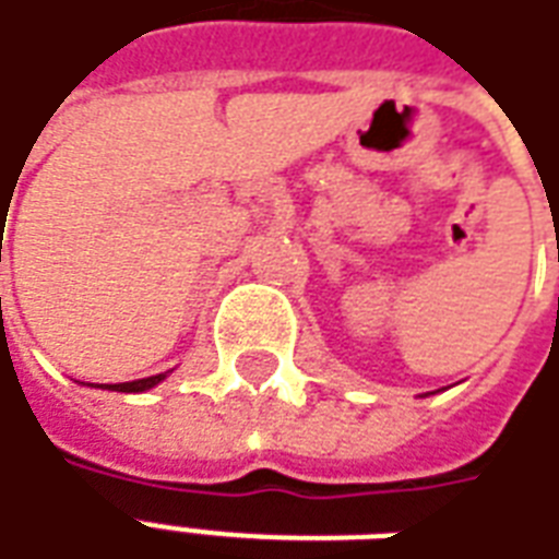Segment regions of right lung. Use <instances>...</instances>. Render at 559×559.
Masks as SVG:
<instances>
[{"label": "right lung", "instance_id": "obj_1", "mask_svg": "<svg viewBox=\"0 0 559 559\" xmlns=\"http://www.w3.org/2000/svg\"><path fill=\"white\" fill-rule=\"evenodd\" d=\"M165 373L159 376H146V379H134V382H120V385H110V391H126V394H138V391H146V388L159 385Z\"/></svg>", "mask_w": 559, "mask_h": 559}]
</instances>
